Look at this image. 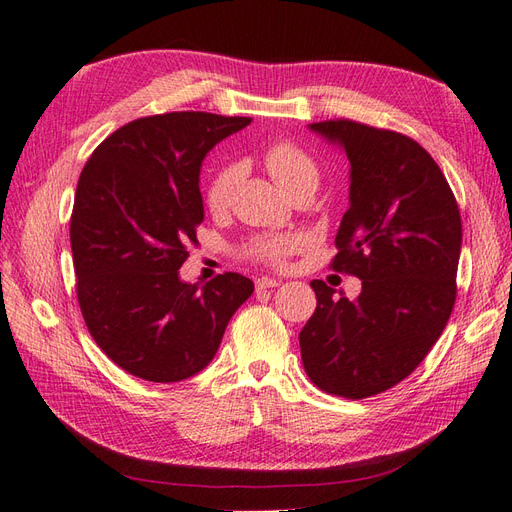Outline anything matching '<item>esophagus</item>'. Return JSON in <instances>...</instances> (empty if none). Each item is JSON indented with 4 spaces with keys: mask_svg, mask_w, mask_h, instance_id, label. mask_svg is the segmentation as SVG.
Here are the masks:
<instances>
[{
    "mask_svg": "<svg viewBox=\"0 0 512 512\" xmlns=\"http://www.w3.org/2000/svg\"><path fill=\"white\" fill-rule=\"evenodd\" d=\"M282 284V280H275V278H258L256 280V288L258 290H262V288H275V286H280Z\"/></svg>",
    "mask_w": 512,
    "mask_h": 512,
    "instance_id": "34e87169",
    "label": "esophagus"
}]
</instances>
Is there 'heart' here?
Wrapping results in <instances>:
<instances>
[{
	"mask_svg": "<svg viewBox=\"0 0 512 512\" xmlns=\"http://www.w3.org/2000/svg\"><path fill=\"white\" fill-rule=\"evenodd\" d=\"M265 165L271 174V178L278 183L286 193L295 191L303 185L319 183V168H316L314 159L301 150L299 146L290 142H278L273 144L265 153ZM243 168L241 163H226L215 172L211 178L209 189H206V204L209 209L219 213L228 209L232 202L234 189H237L241 181ZM303 245V239L299 234H262L256 237L250 245H247V254L262 262H271V265H282V262L295 254Z\"/></svg>",
	"mask_w": 512,
	"mask_h": 512,
	"instance_id": "1",
	"label": "heart"
}]
</instances>
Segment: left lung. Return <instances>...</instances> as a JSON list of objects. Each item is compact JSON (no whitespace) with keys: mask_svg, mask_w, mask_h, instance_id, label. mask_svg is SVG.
Here are the masks:
<instances>
[{"mask_svg":"<svg viewBox=\"0 0 512 512\" xmlns=\"http://www.w3.org/2000/svg\"><path fill=\"white\" fill-rule=\"evenodd\" d=\"M308 127L351 163L331 267L357 275L362 293L336 297L310 282L316 310L299 334L301 359L327 394L366 398L409 377L444 331L457 299L461 215L439 165L411 137L353 120Z\"/></svg>","mask_w":512,"mask_h":512,"instance_id":"left-lung-1","label":"left lung"}]
</instances>
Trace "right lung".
<instances>
[{"instance_id": "obj_1", "label": "right lung", "mask_w": 512, "mask_h": 512, "mask_svg": "<svg viewBox=\"0 0 512 512\" xmlns=\"http://www.w3.org/2000/svg\"><path fill=\"white\" fill-rule=\"evenodd\" d=\"M252 118L172 112L124 124L79 176L71 217L77 299L94 342L129 375L183 381L209 366L254 293L241 273L183 282L204 222L200 168Z\"/></svg>"}]
</instances>
